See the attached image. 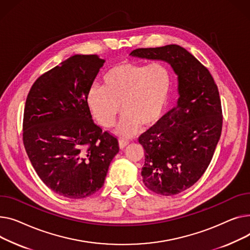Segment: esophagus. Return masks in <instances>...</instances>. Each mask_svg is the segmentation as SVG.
I'll return each mask as SVG.
<instances>
[{"mask_svg": "<svg viewBox=\"0 0 250 250\" xmlns=\"http://www.w3.org/2000/svg\"><path fill=\"white\" fill-rule=\"evenodd\" d=\"M128 144H129V141H127L125 139H119V146H120L121 149L125 148Z\"/></svg>", "mask_w": 250, "mask_h": 250, "instance_id": "obj_1", "label": "esophagus"}]
</instances>
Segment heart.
<instances>
[{"mask_svg": "<svg viewBox=\"0 0 250 250\" xmlns=\"http://www.w3.org/2000/svg\"><path fill=\"white\" fill-rule=\"evenodd\" d=\"M171 89L172 75L166 64L123 62L105 73L103 86L90 87L86 103L98 122L107 128L115 124L122 107L117 133L129 138L140 125L152 126L161 119Z\"/></svg>", "mask_w": 250, "mask_h": 250, "instance_id": "heart-1", "label": "heart"}]
</instances>
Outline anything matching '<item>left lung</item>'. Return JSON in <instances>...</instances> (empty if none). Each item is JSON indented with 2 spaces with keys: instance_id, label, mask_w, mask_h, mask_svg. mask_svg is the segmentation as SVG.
<instances>
[{
  "instance_id": "left-lung-1",
  "label": "left lung",
  "mask_w": 250,
  "mask_h": 250,
  "mask_svg": "<svg viewBox=\"0 0 250 250\" xmlns=\"http://www.w3.org/2000/svg\"><path fill=\"white\" fill-rule=\"evenodd\" d=\"M130 55L165 61L179 77L178 104L138 139L144 148L145 187L163 196L178 195L206 171L221 136L218 86L209 69L175 44L137 48Z\"/></svg>"
}]
</instances>
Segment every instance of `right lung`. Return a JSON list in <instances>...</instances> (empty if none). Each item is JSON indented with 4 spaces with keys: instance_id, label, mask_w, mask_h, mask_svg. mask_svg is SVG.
Returning <instances> with one entry per match:
<instances>
[{
    "instance_id": "right-lung-1",
    "label": "right lung",
    "mask_w": 250,
    "mask_h": 250,
    "mask_svg": "<svg viewBox=\"0 0 250 250\" xmlns=\"http://www.w3.org/2000/svg\"><path fill=\"white\" fill-rule=\"evenodd\" d=\"M104 62L95 54L73 55L41 75L26 99L27 155L41 181L65 198L98 192L119 151L118 139L95 124L86 103Z\"/></svg>"
}]
</instances>
